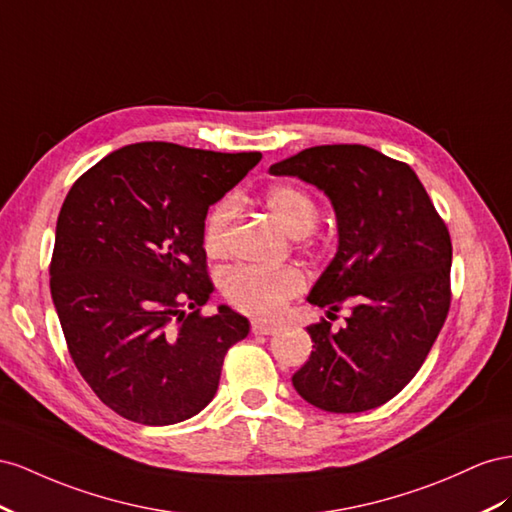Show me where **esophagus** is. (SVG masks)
<instances>
[{"mask_svg":"<svg viewBox=\"0 0 512 512\" xmlns=\"http://www.w3.org/2000/svg\"><path fill=\"white\" fill-rule=\"evenodd\" d=\"M251 330L253 334H274L276 330H279V326L274 324H268V321H261V319H255L251 324Z\"/></svg>","mask_w":512,"mask_h":512,"instance_id":"34e87169","label":"esophagus"}]
</instances>
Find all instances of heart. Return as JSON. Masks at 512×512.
<instances>
[{
    "instance_id": "heart-1",
    "label": "heart",
    "mask_w": 512,
    "mask_h": 512,
    "mask_svg": "<svg viewBox=\"0 0 512 512\" xmlns=\"http://www.w3.org/2000/svg\"><path fill=\"white\" fill-rule=\"evenodd\" d=\"M266 206L289 236L296 238L306 236L319 218L315 197L298 184H272L266 191ZM233 214H236L233 197H223L210 208L206 221H203V248L208 255L223 257L227 253ZM304 285V274L296 266H233L221 279L223 296L233 309L264 319L279 315L285 304L300 294Z\"/></svg>"
}]
</instances>
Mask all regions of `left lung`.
Returning <instances> with one entry per match:
<instances>
[{"mask_svg": "<svg viewBox=\"0 0 512 512\" xmlns=\"http://www.w3.org/2000/svg\"><path fill=\"white\" fill-rule=\"evenodd\" d=\"M270 171L298 175L330 197L339 251L309 302L352 311L339 330L326 319L306 328L313 352L291 382L332 414L384 405L418 373L450 309L444 218L410 165L367 145H315Z\"/></svg>", "mask_w": 512, "mask_h": 512, "instance_id": "left-lung-1", "label": "left lung"}]
</instances>
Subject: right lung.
<instances>
[{
  "instance_id": "1",
  "label": "right lung",
  "mask_w": 512,
  "mask_h": 512,
  "mask_svg": "<svg viewBox=\"0 0 512 512\" xmlns=\"http://www.w3.org/2000/svg\"><path fill=\"white\" fill-rule=\"evenodd\" d=\"M261 160L143 141L72 184L57 216L51 296L68 352L96 397L139 425L199 414L248 319L203 315L214 283L203 248L208 208Z\"/></svg>"
}]
</instances>
